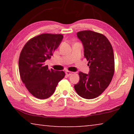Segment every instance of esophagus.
Listing matches in <instances>:
<instances>
[{
  "instance_id": "esophagus-1",
  "label": "esophagus",
  "mask_w": 134,
  "mask_h": 134,
  "mask_svg": "<svg viewBox=\"0 0 134 134\" xmlns=\"http://www.w3.org/2000/svg\"><path fill=\"white\" fill-rule=\"evenodd\" d=\"M65 73H66V75L67 76H71V74H72V72H71V71H66L65 72Z\"/></svg>"
}]
</instances>
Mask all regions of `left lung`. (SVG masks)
<instances>
[{"instance_id": "left-lung-1", "label": "left lung", "mask_w": 134, "mask_h": 134, "mask_svg": "<svg viewBox=\"0 0 134 134\" xmlns=\"http://www.w3.org/2000/svg\"><path fill=\"white\" fill-rule=\"evenodd\" d=\"M83 44L84 57L90 66L88 74L79 72V82L74 85L77 93L82 98L91 99L105 91L112 80L115 58L112 46L105 36L91 30L77 32Z\"/></svg>"}]
</instances>
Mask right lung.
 <instances>
[{"label":"right lung","mask_w":134,"mask_h":134,"mask_svg":"<svg viewBox=\"0 0 134 134\" xmlns=\"http://www.w3.org/2000/svg\"><path fill=\"white\" fill-rule=\"evenodd\" d=\"M62 34H43L31 39L22 49L19 58L21 80L33 96L45 99L52 96L64 71L49 69L45 61L51 58L63 40Z\"/></svg>","instance_id":"obj_1"}]
</instances>
